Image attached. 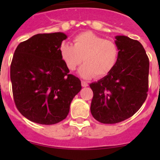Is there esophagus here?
Returning a JSON list of instances; mask_svg holds the SVG:
<instances>
[{
    "label": "esophagus",
    "mask_w": 160,
    "mask_h": 160,
    "mask_svg": "<svg viewBox=\"0 0 160 160\" xmlns=\"http://www.w3.org/2000/svg\"><path fill=\"white\" fill-rule=\"evenodd\" d=\"M81 85H82V87H83V88H86V87L88 86V83H87L86 81H84V80H82Z\"/></svg>",
    "instance_id": "1"
}]
</instances>
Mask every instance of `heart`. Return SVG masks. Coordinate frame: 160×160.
Segmentation results:
<instances>
[{"mask_svg":"<svg viewBox=\"0 0 160 160\" xmlns=\"http://www.w3.org/2000/svg\"><path fill=\"white\" fill-rule=\"evenodd\" d=\"M61 58L67 68L75 70L82 62L79 74L83 78L95 76L103 77L109 73L117 64L119 49L117 44L91 32H84L76 35L73 46L63 43L60 47Z\"/></svg>","mask_w":160,"mask_h":160,"instance_id":"heart-1","label":"heart"}]
</instances>
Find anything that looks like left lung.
Wrapping results in <instances>:
<instances>
[{
    "instance_id": "obj_1",
    "label": "left lung",
    "mask_w": 160,
    "mask_h": 160,
    "mask_svg": "<svg viewBox=\"0 0 160 160\" xmlns=\"http://www.w3.org/2000/svg\"><path fill=\"white\" fill-rule=\"evenodd\" d=\"M115 38L117 64L107 76L90 84L93 93L90 111L104 124L132 117L145 102L149 89V61L142 45L125 35Z\"/></svg>"
}]
</instances>
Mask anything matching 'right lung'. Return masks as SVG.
Instances as JSON below:
<instances>
[{
  "label": "right lung",
  "instance_id": "obj_1",
  "mask_svg": "<svg viewBox=\"0 0 160 160\" xmlns=\"http://www.w3.org/2000/svg\"><path fill=\"white\" fill-rule=\"evenodd\" d=\"M62 32L37 34L18 46L11 64L14 101L31 122L53 125L67 118L80 91V79L69 73L61 58Z\"/></svg>",
  "mask_w": 160,
  "mask_h": 160
}]
</instances>
